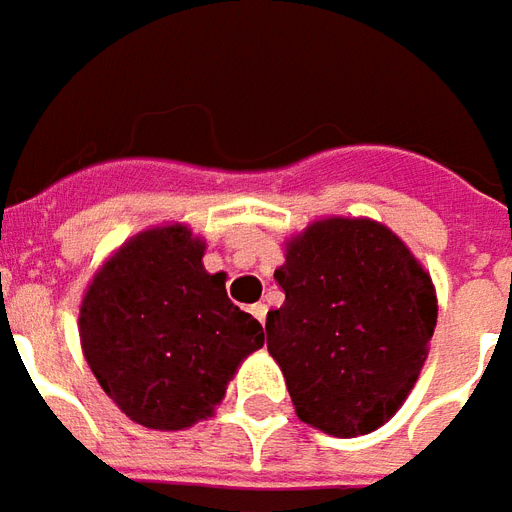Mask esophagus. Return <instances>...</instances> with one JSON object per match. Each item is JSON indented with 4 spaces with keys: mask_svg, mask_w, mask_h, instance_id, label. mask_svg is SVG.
Masks as SVG:
<instances>
[{
    "mask_svg": "<svg viewBox=\"0 0 512 512\" xmlns=\"http://www.w3.org/2000/svg\"><path fill=\"white\" fill-rule=\"evenodd\" d=\"M250 314H253V317H256V320L262 322H267V306H264V303H256V306H250Z\"/></svg>",
    "mask_w": 512,
    "mask_h": 512,
    "instance_id": "obj_1",
    "label": "esophagus"
}]
</instances>
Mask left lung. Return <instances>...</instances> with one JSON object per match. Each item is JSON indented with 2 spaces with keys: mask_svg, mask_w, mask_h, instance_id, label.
Returning a JSON list of instances; mask_svg holds the SVG:
<instances>
[{
  "mask_svg": "<svg viewBox=\"0 0 512 512\" xmlns=\"http://www.w3.org/2000/svg\"><path fill=\"white\" fill-rule=\"evenodd\" d=\"M284 306L267 314V350L297 416L339 438L389 422L422 372L436 289L397 234L328 217L289 242L275 270Z\"/></svg>",
  "mask_w": 512,
  "mask_h": 512,
  "instance_id": "obj_1",
  "label": "left lung"
}]
</instances>
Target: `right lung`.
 Segmentation results:
<instances>
[{
  "label": "right lung",
  "instance_id": "right-lung-1",
  "mask_svg": "<svg viewBox=\"0 0 512 512\" xmlns=\"http://www.w3.org/2000/svg\"><path fill=\"white\" fill-rule=\"evenodd\" d=\"M204 242L184 226L129 239L85 292L79 336L101 389L132 422L184 430L223 400L264 328L204 270Z\"/></svg>",
  "mask_w": 512,
  "mask_h": 512
}]
</instances>
